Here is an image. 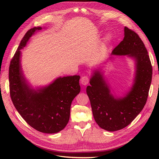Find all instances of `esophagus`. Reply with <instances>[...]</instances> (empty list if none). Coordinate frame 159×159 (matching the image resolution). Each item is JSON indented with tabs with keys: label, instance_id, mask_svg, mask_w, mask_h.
Segmentation results:
<instances>
[{
	"label": "esophagus",
	"instance_id": "1",
	"mask_svg": "<svg viewBox=\"0 0 159 159\" xmlns=\"http://www.w3.org/2000/svg\"><path fill=\"white\" fill-rule=\"evenodd\" d=\"M89 81V79L88 76H84L82 77L80 79V82H81V84L83 85H87Z\"/></svg>",
	"mask_w": 159,
	"mask_h": 159
}]
</instances>
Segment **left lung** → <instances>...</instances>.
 <instances>
[{"label": "left lung", "instance_id": "8db88e82", "mask_svg": "<svg viewBox=\"0 0 159 159\" xmlns=\"http://www.w3.org/2000/svg\"><path fill=\"white\" fill-rule=\"evenodd\" d=\"M112 55H129L137 62L135 82L130 92L115 98L99 71L90 79L86 93L95 122L101 128L115 131L124 128L144 107L152 79V66L144 44L137 33L124 28V37L111 52Z\"/></svg>", "mask_w": 159, "mask_h": 159}]
</instances>
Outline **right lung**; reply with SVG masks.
<instances>
[{"label": "right lung", "mask_w": 159, "mask_h": 159, "mask_svg": "<svg viewBox=\"0 0 159 159\" xmlns=\"http://www.w3.org/2000/svg\"><path fill=\"white\" fill-rule=\"evenodd\" d=\"M41 27H34L24 35L10 62V93L16 110L30 126L45 133L62 130L68 123L73 98L80 91L79 75L60 77L36 92L25 83L20 64V49Z\"/></svg>", "instance_id": "add662e5"}]
</instances>
